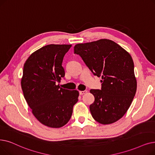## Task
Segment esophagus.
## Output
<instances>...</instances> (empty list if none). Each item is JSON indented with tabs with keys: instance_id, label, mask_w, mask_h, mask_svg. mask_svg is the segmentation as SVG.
<instances>
[{
	"instance_id": "34e87169",
	"label": "esophagus",
	"mask_w": 155,
	"mask_h": 155,
	"mask_svg": "<svg viewBox=\"0 0 155 155\" xmlns=\"http://www.w3.org/2000/svg\"><path fill=\"white\" fill-rule=\"evenodd\" d=\"M87 93V90L80 91H79V94H80L81 95H83V94H85V93Z\"/></svg>"
}]
</instances>
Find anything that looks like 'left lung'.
<instances>
[{
    "mask_svg": "<svg viewBox=\"0 0 155 155\" xmlns=\"http://www.w3.org/2000/svg\"><path fill=\"white\" fill-rule=\"evenodd\" d=\"M74 48L93 74L101 77V89L90 90L94 97L90 106L93 119L101 124L119 120L130 106L137 89L130 55L107 39L77 44Z\"/></svg>",
    "mask_w": 155,
    "mask_h": 155,
    "instance_id": "obj_1",
    "label": "left lung"
}]
</instances>
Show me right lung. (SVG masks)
<instances>
[{
  "mask_svg": "<svg viewBox=\"0 0 155 155\" xmlns=\"http://www.w3.org/2000/svg\"><path fill=\"white\" fill-rule=\"evenodd\" d=\"M71 45L50 44L35 51L24 64L21 88L32 113L42 124L59 128L71 117L79 92L57 85L65 76L62 64Z\"/></svg>",
  "mask_w": 155,
  "mask_h": 155,
  "instance_id": "add662e5",
  "label": "right lung"
}]
</instances>
